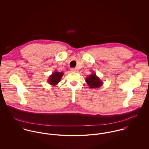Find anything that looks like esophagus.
Returning a JSON list of instances; mask_svg holds the SVG:
<instances>
[{
	"label": "esophagus",
	"instance_id": "esophagus-1",
	"mask_svg": "<svg viewBox=\"0 0 149 149\" xmlns=\"http://www.w3.org/2000/svg\"><path fill=\"white\" fill-rule=\"evenodd\" d=\"M70 70H71V72H78V70L77 68H71Z\"/></svg>",
	"mask_w": 149,
	"mask_h": 149
}]
</instances>
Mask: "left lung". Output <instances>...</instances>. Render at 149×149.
Segmentation results:
<instances>
[{
    "instance_id": "left-lung-1",
    "label": "left lung",
    "mask_w": 149,
    "mask_h": 149,
    "mask_svg": "<svg viewBox=\"0 0 149 149\" xmlns=\"http://www.w3.org/2000/svg\"><path fill=\"white\" fill-rule=\"evenodd\" d=\"M86 82L91 88H99L103 84V83L100 81V79L96 76L95 73H93L89 76V77H87Z\"/></svg>"
}]
</instances>
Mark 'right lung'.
I'll return each mask as SVG.
<instances>
[{
    "mask_svg": "<svg viewBox=\"0 0 149 149\" xmlns=\"http://www.w3.org/2000/svg\"><path fill=\"white\" fill-rule=\"evenodd\" d=\"M63 75V72H55L50 76L48 80L49 84H50L51 85H56L60 81V80Z\"/></svg>",
    "mask_w": 149,
    "mask_h": 149,
    "instance_id": "add662e5",
    "label": "right lung"
}]
</instances>
